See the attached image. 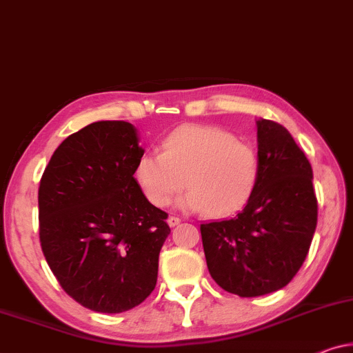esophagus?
Returning a JSON list of instances; mask_svg holds the SVG:
<instances>
[{
	"mask_svg": "<svg viewBox=\"0 0 353 353\" xmlns=\"http://www.w3.org/2000/svg\"><path fill=\"white\" fill-rule=\"evenodd\" d=\"M168 224H170V227H176V225L181 224V219H179V217H176V216H170V217H168Z\"/></svg>",
	"mask_w": 353,
	"mask_h": 353,
	"instance_id": "34e87169",
	"label": "esophagus"
}]
</instances>
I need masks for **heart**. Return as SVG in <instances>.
<instances>
[{
    "instance_id": "1",
    "label": "heart",
    "mask_w": 353,
    "mask_h": 353,
    "mask_svg": "<svg viewBox=\"0 0 353 353\" xmlns=\"http://www.w3.org/2000/svg\"><path fill=\"white\" fill-rule=\"evenodd\" d=\"M134 179L153 206L177 200L187 211L228 216L250 201L259 179V157L250 142L216 126H183L163 139L161 153L145 152L134 166Z\"/></svg>"
}]
</instances>
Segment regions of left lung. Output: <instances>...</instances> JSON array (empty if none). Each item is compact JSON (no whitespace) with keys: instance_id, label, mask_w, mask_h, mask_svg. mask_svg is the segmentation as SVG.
<instances>
[{"instance_id":"8db88e82","label":"left lung","mask_w":353,"mask_h":353,"mask_svg":"<svg viewBox=\"0 0 353 353\" xmlns=\"http://www.w3.org/2000/svg\"><path fill=\"white\" fill-rule=\"evenodd\" d=\"M256 123L259 179L250 201L232 219L200 225L212 280L240 297L269 294L294 278L319 217L304 152L285 126Z\"/></svg>"}]
</instances>
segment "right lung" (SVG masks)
<instances>
[{"label":"right lung","instance_id":"add662e5","mask_svg":"<svg viewBox=\"0 0 353 353\" xmlns=\"http://www.w3.org/2000/svg\"><path fill=\"white\" fill-rule=\"evenodd\" d=\"M142 153L131 123H91L56 148L39 182L43 254L63 291L94 312L121 314L155 290L171 228L134 179Z\"/></svg>","mask_w":353,"mask_h":353}]
</instances>
